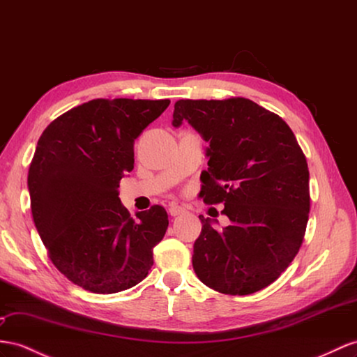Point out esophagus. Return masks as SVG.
Here are the masks:
<instances>
[{"instance_id": "34e87169", "label": "esophagus", "mask_w": 357, "mask_h": 357, "mask_svg": "<svg viewBox=\"0 0 357 357\" xmlns=\"http://www.w3.org/2000/svg\"><path fill=\"white\" fill-rule=\"evenodd\" d=\"M184 211H185V208H182V206L176 205V204H172V205L169 206V214H170L172 217H176V215L184 213Z\"/></svg>"}]
</instances>
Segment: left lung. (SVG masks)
<instances>
[{
  "mask_svg": "<svg viewBox=\"0 0 357 357\" xmlns=\"http://www.w3.org/2000/svg\"><path fill=\"white\" fill-rule=\"evenodd\" d=\"M187 121L209 143L204 202L225 205L231 225L199 215L193 268L222 294L248 296L268 287L297 255L309 217V170L282 117L245 98L181 99L172 125Z\"/></svg>",
  "mask_w": 357,
  "mask_h": 357,
  "instance_id": "left-lung-1",
  "label": "left lung"
}]
</instances>
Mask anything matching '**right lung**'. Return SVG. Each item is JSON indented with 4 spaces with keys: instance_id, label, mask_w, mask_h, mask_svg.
<instances>
[{
    "instance_id": "1",
    "label": "right lung",
    "mask_w": 357,
    "mask_h": 357,
    "mask_svg": "<svg viewBox=\"0 0 357 357\" xmlns=\"http://www.w3.org/2000/svg\"><path fill=\"white\" fill-rule=\"evenodd\" d=\"M169 99H93L52 121L29 172L33 220L54 266L96 294L132 288L167 231L166 209L132 218L119 181L134 169V142Z\"/></svg>"
}]
</instances>
